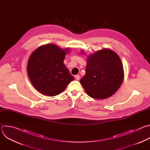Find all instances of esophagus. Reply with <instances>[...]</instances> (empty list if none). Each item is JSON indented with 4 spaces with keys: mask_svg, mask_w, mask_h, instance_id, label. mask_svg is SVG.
<instances>
[{
    "mask_svg": "<svg viewBox=\"0 0 150 150\" xmlns=\"http://www.w3.org/2000/svg\"><path fill=\"white\" fill-rule=\"evenodd\" d=\"M75 79H76V80H78V81H79V80L80 79V76L78 75H75Z\"/></svg>",
    "mask_w": 150,
    "mask_h": 150,
    "instance_id": "obj_1",
    "label": "esophagus"
}]
</instances>
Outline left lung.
Here are the masks:
<instances>
[{"label": "left lung", "instance_id": "1", "mask_svg": "<svg viewBox=\"0 0 150 150\" xmlns=\"http://www.w3.org/2000/svg\"><path fill=\"white\" fill-rule=\"evenodd\" d=\"M124 76L119 56L113 51L103 49L90 55L85 75L80 79L87 94L97 99L112 96L120 87Z\"/></svg>", "mask_w": 150, "mask_h": 150}]
</instances>
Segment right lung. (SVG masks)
<instances>
[{"label": "right lung", "mask_w": 150, "mask_h": 150, "mask_svg": "<svg viewBox=\"0 0 150 150\" xmlns=\"http://www.w3.org/2000/svg\"><path fill=\"white\" fill-rule=\"evenodd\" d=\"M68 49L63 50L54 45L38 47L30 56L27 73L33 86L41 94L55 96L63 92L74 80L63 60Z\"/></svg>", "instance_id": "1"}]
</instances>
